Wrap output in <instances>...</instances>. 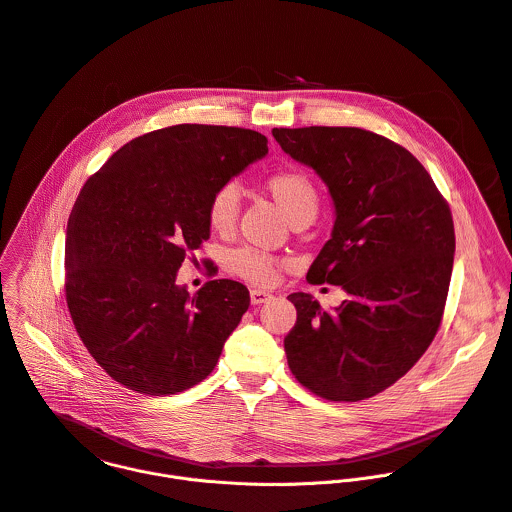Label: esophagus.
I'll return each mask as SVG.
<instances>
[{"instance_id": "obj_1", "label": "esophagus", "mask_w": 512, "mask_h": 512, "mask_svg": "<svg viewBox=\"0 0 512 512\" xmlns=\"http://www.w3.org/2000/svg\"><path fill=\"white\" fill-rule=\"evenodd\" d=\"M271 299V293L263 291V289H251V303L253 305H261V303H267Z\"/></svg>"}]
</instances>
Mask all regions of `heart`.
Masks as SVG:
<instances>
[{
    "mask_svg": "<svg viewBox=\"0 0 512 512\" xmlns=\"http://www.w3.org/2000/svg\"><path fill=\"white\" fill-rule=\"evenodd\" d=\"M265 191L283 211V215L293 223L303 217H315L319 209V193L313 181L301 170H279L265 179ZM239 213V193L235 185H225L217 189L207 205V223L211 231L227 235L237 221ZM227 267L237 277L253 285H271L277 279L283 261L253 249L241 247L227 257Z\"/></svg>",
    "mask_w": 512,
    "mask_h": 512,
    "instance_id": "obj_1",
    "label": "heart"
}]
</instances>
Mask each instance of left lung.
<instances>
[{
    "instance_id": "left-lung-1",
    "label": "left lung",
    "mask_w": 512,
    "mask_h": 512,
    "mask_svg": "<svg viewBox=\"0 0 512 512\" xmlns=\"http://www.w3.org/2000/svg\"><path fill=\"white\" fill-rule=\"evenodd\" d=\"M279 146L311 166L335 207L331 239L307 281L342 285L323 311L291 293L297 321L285 335L291 374L331 402H360L398 382L440 327L454 223L428 170L404 146L362 128H273Z\"/></svg>"
}]
</instances>
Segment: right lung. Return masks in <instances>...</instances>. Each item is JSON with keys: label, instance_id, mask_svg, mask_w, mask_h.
<instances>
[{"label": "right lung", "instance_id": "1", "mask_svg": "<svg viewBox=\"0 0 512 512\" xmlns=\"http://www.w3.org/2000/svg\"><path fill=\"white\" fill-rule=\"evenodd\" d=\"M267 150L249 128L177 124L130 140L82 187L66 229V301L118 384L170 396L215 370L249 291L213 279L191 295L177 271L211 235L213 193Z\"/></svg>", "mask_w": 512, "mask_h": 512}]
</instances>
